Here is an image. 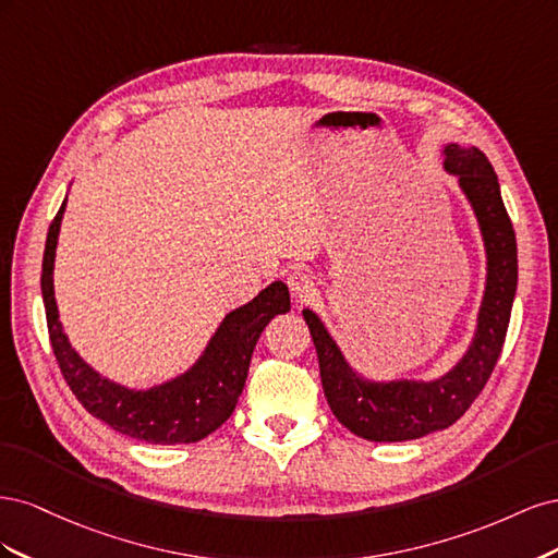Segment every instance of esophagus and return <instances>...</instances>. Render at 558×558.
Segmentation results:
<instances>
[{
    "label": "esophagus",
    "instance_id": "esophagus-1",
    "mask_svg": "<svg viewBox=\"0 0 558 558\" xmlns=\"http://www.w3.org/2000/svg\"><path fill=\"white\" fill-rule=\"evenodd\" d=\"M286 283H289L291 295L298 298L300 302L314 295V279H312L307 269H300V267L291 269V272L286 275Z\"/></svg>",
    "mask_w": 558,
    "mask_h": 558
}]
</instances>
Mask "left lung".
I'll return each instance as SVG.
<instances>
[{"label":"left lung","mask_w":558,"mask_h":558,"mask_svg":"<svg viewBox=\"0 0 558 558\" xmlns=\"http://www.w3.org/2000/svg\"><path fill=\"white\" fill-rule=\"evenodd\" d=\"M445 170L459 177L486 246V289L477 332L453 369L433 381H367L353 373L320 318L312 310L302 312L332 414L369 442L416 440L456 424L492 377L508 335L517 293V238L502 205L498 177L480 148L459 144L445 146Z\"/></svg>","instance_id":"obj_1"}]
</instances>
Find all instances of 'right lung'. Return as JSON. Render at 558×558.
Returning <instances> with one entry per match:
<instances>
[{
	"mask_svg": "<svg viewBox=\"0 0 558 558\" xmlns=\"http://www.w3.org/2000/svg\"><path fill=\"white\" fill-rule=\"evenodd\" d=\"M64 205L66 202H62L48 228L41 295L50 347H53L66 386L95 418L134 440L150 445H189L202 440L226 424L234 412L260 332L277 314L291 310L289 289L283 281H275L248 305L230 312L189 373L148 391H132L95 373L72 349L58 318L53 263Z\"/></svg>",
	"mask_w": 558,
	"mask_h": 558,
	"instance_id": "1",
	"label": "right lung"
}]
</instances>
